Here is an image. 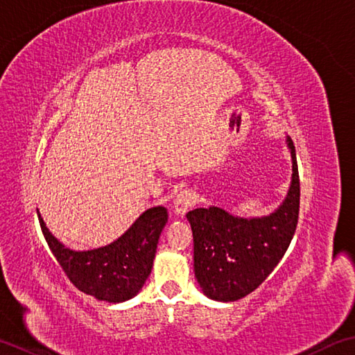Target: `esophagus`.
<instances>
[{
	"mask_svg": "<svg viewBox=\"0 0 355 355\" xmlns=\"http://www.w3.org/2000/svg\"><path fill=\"white\" fill-rule=\"evenodd\" d=\"M195 202H197V195H195V192H192L191 189L180 191L175 200H173V210H175L177 215L183 216L187 212V209L192 207Z\"/></svg>",
	"mask_w": 355,
	"mask_h": 355,
	"instance_id": "1",
	"label": "esophagus"
}]
</instances>
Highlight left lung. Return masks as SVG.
Segmentation results:
<instances>
[{"mask_svg":"<svg viewBox=\"0 0 355 355\" xmlns=\"http://www.w3.org/2000/svg\"><path fill=\"white\" fill-rule=\"evenodd\" d=\"M293 175L288 193L273 214L262 218L233 216L220 207L187 214L193 235V270L202 293L233 302L266 281L288 248L299 218L300 183L296 149L290 137Z\"/></svg>","mask_w":355,"mask_h":355,"instance_id":"8db88e82","label":"left lung"}]
</instances>
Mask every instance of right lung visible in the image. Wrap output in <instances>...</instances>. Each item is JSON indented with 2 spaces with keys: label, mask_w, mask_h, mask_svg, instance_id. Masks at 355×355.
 I'll use <instances>...</instances> for the list:
<instances>
[{
  "label": "right lung",
  "mask_w": 355,
  "mask_h": 355,
  "mask_svg": "<svg viewBox=\"0 0 355 355\" xmlns=\"http://www.w3.org/2000/svg\"><path fill=\"white\" fill-rule=\"evenodd\" d=\"M41 230L64 273L82 293L110 304L125 302L137 294L153 270L160 233L168 223L162 206L143 212L122 236L94 250L76 252L51 235L37 212Z\"/></svg>",
  "instance_id": "add662e5"
}]
</instances>
